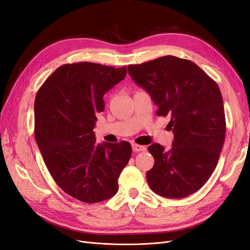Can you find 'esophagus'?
Wrapping results in <instances>:
<instances>
[{
	"label": "esophagus",
	"instance_id": "34e87169",
	"mask_svg": "<svg viewBox=\"0 0 250 250\" xmlns=\"http://www.w3.org/2000/svg\"><path fill=\"white\" fill-rule=\"evenodd\" d=\"M132 150L134 152H140V151H145L146 147L142 146V145H138V144H132Z\"/></svg>",
	"mask_w": 250,
	"mask_h": 250
}]
</instances>
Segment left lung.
Masks as SVG:
<instances>
[{
    "instance_id": "8db88e82",
    "label": "left lung",
    "mask_w": 250,
    "mask_h": 250,
    "mask_svg": "<svg viewBox=\"0 0 250 250\" xmlns=\"http://www.w3.org/2000/svg\"><path fill=\"white\" fill-rule=\"evenodd\" d=\"M128 73L149 93L157 116L170 117L172 148L148 147L154 157L147 181L154 193L185 198L197 192L213 174L225 138L222 95L217 83L191 60L164 56L129 64Z\"/></svg>"
}]
</instances>
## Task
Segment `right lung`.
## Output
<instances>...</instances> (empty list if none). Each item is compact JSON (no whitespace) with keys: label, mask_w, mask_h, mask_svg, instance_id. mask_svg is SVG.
<instances>
[{"label":"right lung","mask_w":250,"mask_h":250,"mask_svg":"<svg viewBox=\"0 0 250 250\" xmlns=\"http://www.w3.org/2000/svg\"><path fill=\"white\" fill-rule=\"evenodd\" d=\"M126 74V66L67 63L36 94L34 134L43 162L59 188L82 202L112 197L130 160L129 143L97 144L93 131L96 115L104 110L103 96Z\"/></svg>","instance_id":"right-lung-1"}]
</instances>
